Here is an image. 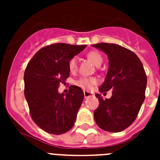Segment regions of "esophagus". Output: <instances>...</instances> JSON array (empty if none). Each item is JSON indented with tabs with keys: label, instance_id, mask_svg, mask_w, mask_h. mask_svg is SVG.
Segmentation results:
<instances>
[{
	"label": "esophagus",
	"instance_id": "1",
	"mask_svg": "<svg viewBox=\"0 0 160 160\" xmlns=\"http://www.w3.org/2000/svg\"><path fill=\"white\" fill-rule=\"evenodd\" d=\"M91 95H92V93L89 92V91H84V96H85V99L88 97H90Z\"/></svg>",
	"mask_w": 160,
	"mask_h": 160
}]
</instances>
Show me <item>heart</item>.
<instances>
[{
  "instance_id": "1",
  "label": "heart",
  "mask_w": 160,
  "mask_h": 160,
  "mask_svg": "<svg viewBox=\"0 0 160 160\" xmlns=\"http://www.w3.org/2000/svg\"><path fill=\"white\" fill-rule=\"evenodd\" d=\"M88 59L91 61L96 66H99L102 64L103 58L99 52L97 51H90L87 54ZM68 67L69 70L71 72H74L77 69V59L75 57L70 59L69 63H68ZM96 80L95 78H87L82 77L75 81V85L79 86L83 90H90L91 89L93 85L96 84Z\"/></svg>"
}]
</instances>
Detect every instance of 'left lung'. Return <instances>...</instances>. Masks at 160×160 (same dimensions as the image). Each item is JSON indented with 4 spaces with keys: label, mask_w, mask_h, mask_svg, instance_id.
Wrapping results in <instances>:
<instances>
[{
    "label": "left lung",
    "mask_w": 160,
    "mask_h": 160,
    "mask_svg": "<svg viewBox=\"0 0 160 160\" xmlns=\"http://www.w3.org/2000/svg\"><path fill=\"white\" fill-rule=\"evenodd\" d=\"M105 53L109 69L100 92L113 90L109 99L103 100L100 94L95 96L100 101L94 112L98 126L108 132L124 130L135 120L145 98L147 76L142 62L133 51L116 44L93 45Z\"/></svg>",
    "instance_id": "8db88e82"
}]
</instances>
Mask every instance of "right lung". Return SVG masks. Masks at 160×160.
Here are the masks:
<instances>
[{"instance_id":"add662e5","label":"right lung","mask_w":160,"mask_h":160,"mask_svg":"<svg viewBox=\"0 0 160 160\" xmlns=\"http://www.w3.org/2000/svg\"><path fill=\"white\" fill-rule=\"evenodd\" d=\"M85 47L86 45L53 44L37 51L26 66L25 97L31 116L49 134H64L75 124L84 92L76 85H70L67 94H60L58 88L70 75V59Z\"/></svg>"}]
</instances>
